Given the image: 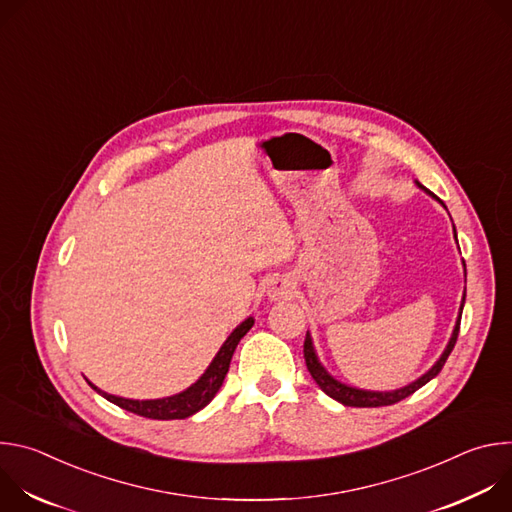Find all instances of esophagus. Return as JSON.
I'll use <instances>...</instances> for the list:
<instances>
[{
	"label": "esophagus",
	"instance_id": "esophagus-1",
	"mask_svg": "<svg viewBox=\"0 0 512 512\" xmlns=\"http://www.w3.org/2000/svg\"><path fill=\"white\" fill-rule=\"evenodd\" d=\"M294 289H296L294 281H291L285 275H277L267 285V298H269V302H281V300L291 298V294H294Z\"/></svg>",
	"mask_w": 512,
	"mask_h": 512
}]
</instances>
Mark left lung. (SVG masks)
Returning a JSON list of instances; mask_svg holds the SVG:
<instances>
[{
  "instance_id": "left-lung-1",
  "label": "left lung",
  "mask_w": 512,
  "mask_h": 512,
  "mask_svg": "<svg viewBox=\"0 0 512 512\" xmlns=\"http://www.w3.org/2000/svg\"><path fill=\"white\" fill-rule=\"evenodd\" d=\"M415 186L421 188V190H425V194H429L433 200H437V202H440V204L446 208V204H444L440 198H437L433 192H429L425 186H421L417 180H415ZM454 239H456V243H458L456 227H454ZM458 249H460V247H458ZM462 265H464V277H466V263L462 261ZM464 304H466V287H464V296H462L460 312H458V318H456V326H454V330H452V336H450V340H448L444 352L440 354V358H437V360L433 362V367H431L427 373H423L419 379H415L413 383H409V385H405V387H401V389H393V391H369V389L350 387V385L338 381L336 377H332V375L326 371V367L320 362L310 332L306 334V342H304V356H306L308 371H310L312 379L316 381V385H318L328 397H332L334 401H338V403H342V405H346V407H383V405H393V403H397V401H401V399L413 395L417 389H421V387H423L425 383H429L433 377L440 375L442 367L446 364V360H448V356H450V352L454 350V344H456V340H458Z\"/></svg>"
}]
</instances>
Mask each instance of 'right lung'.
I'll list each match as a JSON object with an SVG mask.
<instances>
[{"label": "right lung", "instance_id": "add662e5", "mask_svg": "<svg viewBox=\"0 0 512 512\" xmlns=\"http://www.w3.org/2000/svg\"><path fill=\"white\" fill-rule=\"evenodd\" d=\"M253 324H255L253 316L245 318L229 334V338L223 342V346L218 348V352L210 360L206 371L198 377V381L192 383L188 389L176 393V395L162 397V399H125V397H117V395H109V393L101 391L91 381H87V383L99 395H103L107 401L115 403L117 407H121L125 411L137 413L141 417H150V419H186V417L198 413L200 409H204L214 399L218 389L223 387V381H225V377L229 373V364H231L233 352H235L239 340L253 328Z\"/></svg>", "mask_w": 512, "mask_h": 512}]
</instances>
